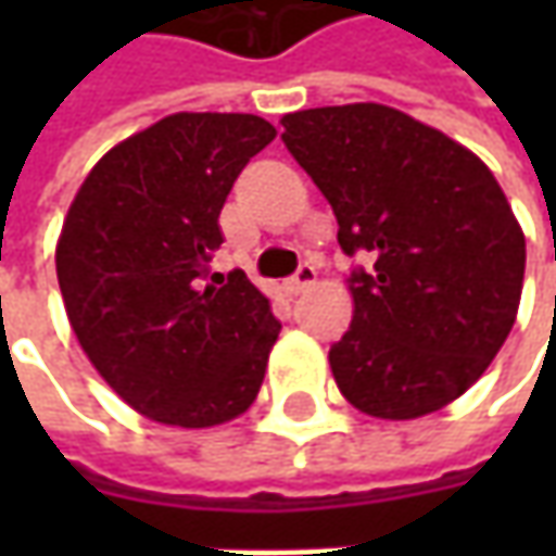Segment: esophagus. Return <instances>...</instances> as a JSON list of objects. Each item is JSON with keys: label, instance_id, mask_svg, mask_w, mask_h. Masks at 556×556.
<instances>
[{"label": "esophagus", "instance_id": "34e87169", "mask_svg": "<svg viewBox=\"0 0 556 556\" xmlns=\"http://www.w3.org/2000/svg\"><path fill=\"white\" fill-rule=\"evenodd\" d=\"M315 275H318V271H315L312 263H300V268L288 278V290L290 293H303V290L315 285Z\"/></svg>", "mask_w": 556, "mask_h": 556}]
</instances>
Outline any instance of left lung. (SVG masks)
I'll return each instance as SVG.
<instances>
[{
	"instance_id": "obj_1",
	"label": "left lung",
	"mask_w": 556,
	"mask_h": 556,
	"mask_svg": "<svg viewBox=\"0 0 556 556\" xmlns=\"http://www.w3.org/2000/svg\"><path fill=\"white\" fill-rule=\"evenodd\" d=\"M293 161L328 198L337 241L371 266L350 275L353 325L331 346L358 412L412 420L467 393L514 328L526 238L492 169L387 104L281 119Z\"/></svg>"
}]
</instances>
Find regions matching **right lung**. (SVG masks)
Returning a JSON list of instances; mask_svg holds the SVG:
<instances>
[{"label":"right lung","mask_w":556,"mask_h":556,"mask_svg":"<svg viewBox=\"0 0 556 556\" xmlns=\"http://www.w3.org/2000/svg\"><path fill=\"white\" fill-rule=\"evenodd\" d=\"M275 139L256 114H173L119 141L79 185L54 266L76 340L139 415L216 427L244 415L278 340L241 268L210 275L219 213Z\"/></svg>","instance_id":"obj_1"}]
</instances>
